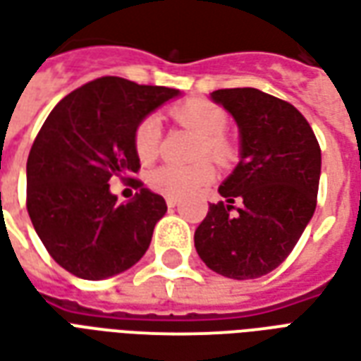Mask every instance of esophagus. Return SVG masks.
Listing matches in <instances>:
<instances>
[{"instance_id":"obj_1","label":"esophagus","mask_w":361,"mask_h":361,"mask_svg":"<svg viewBox=\"0 0 361 361\" xmlns=\"http://www.w3.org/2000/svg\"><path fill=\"white\" fill-rule=\"evenodd\" d=\"M166 204H168L170 209H173V207H178V204H180V201H178L176 197H166Z\"/></svg>"}]
</instances>
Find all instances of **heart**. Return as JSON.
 <instances>
[{"label":"heart","mask_w":361,"mask_h":361,"mask_svg":"<svg viewBox=\"0 0 361 361\" xmlns=\"http://www.w3.org/2000/svg\"><path fill=\"white\" fill-rule=\"evenodd\" d=\"M170 118L199 135L197 157H209L219 164H226L234 157V145L222 133L226 129L228 116L220 106L204 98H188L176 104L170 110ZM133 149L142 164L154 162L160 149V129L154 118H142L133 131ZM214 180V168L209 162H199L189 168L160 166L149 176L150 188L166 197L195 195L201 189L211 185Z\"/></svg>","instance_id":"heart-1"}]
</instances>
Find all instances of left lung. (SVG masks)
<instances>
[{
  "instance_id": "8db88e82",
  "label": "left lung",
  "mask_w": 361,
  "mask_h": 361,
  "mask_svg": "<svg viewBox=\"0 0 361 361\" xmlns=\"http://www.w3.org/2000/svg\"><path fill=\"white\" fill-rule=\"evenodd\" d=\"M240 127L242 158L195 230V250L211 271L235 280L269 274L292 253L317 204L321 149L286 100L257 89H220ZM238 200L240 207H234Z\"/></svg>"
}]
</instances>
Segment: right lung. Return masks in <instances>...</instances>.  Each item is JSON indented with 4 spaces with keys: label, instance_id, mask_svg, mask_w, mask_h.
Segmentation results:
<instances>
[{
    "label": "right lung",
    "instance_id": "right-lung-1",
    "mask_svg": "<svg viewBox=\"0 0 361 361\" xmlns=\"http://www.w3.org/2000/svg\"><path fill=\"white\" fill-rule=\"evenodd\" d=\"M180 94L166 87L100 77L59 100L27 160V211L51 259L75 276L100 280L147 253L166 212L164 197L142 188L133 131L160 104ZM111 177L142 191L119 205Z\"/></svg>",
    "mask_w": 361,
    "mask_h": 361
}]
</instances>
